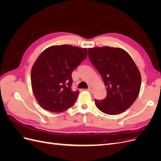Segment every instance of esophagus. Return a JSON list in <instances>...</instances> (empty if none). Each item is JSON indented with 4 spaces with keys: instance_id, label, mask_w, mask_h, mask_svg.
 <instances>
[{
    "instance_id": "34e87169",
    "label": "esophagus",
    "mask_w": 161,
    "mask_h": 161,
    "mask_svg": "<svg viewBox=\"0 0 161 161\" xmlns=\"http://www.w3.org/2000/svg\"><path fill=\"white\" fill-rule=\"evenodd\" d=\"M92 87L91 86H90L88 88V89H87V91H89V92H92Z\"/></svg>"
}]
</instances>
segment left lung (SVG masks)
<instances>
[{
    "label": "left lung",
    "mask_w": 161,
    "mask_h": 161,
    "mask_svg": "<svg viewBox=\"0 0 161 161\" xmlns=\"http://www.w3.org/2000/svg\"><path fill=\"white\" fill-rule=\"evenodd\" d=\"M89 58L103 80L107 96L95 100L100 111L108 115L123 113L134 103L141 86L140 72L129 53L119 47L89 48Z\"/></svg>",
    "instance_id": "1"
}]
</instances>
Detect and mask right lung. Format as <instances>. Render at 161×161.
Listing matches in <instances>:
<instances>
[{
  "instance_id": "1",
  "label": "right lung",
  "mask_w": 161,
  "mask_h": 161,
  "mask_svg": "<svg viewBox=\"0 0 161 161\" xmlns=\"http://www.w3.org/2000/svg\"><path fill=\"white\" fill-rule=\"evenodd\" d=\"M86 48L53 46L34 63L31 81L33 95L43 109L60 113L75 103L79 91H72V72L87 56Z\"/></svg>"
}]
</instances>
